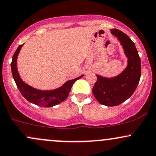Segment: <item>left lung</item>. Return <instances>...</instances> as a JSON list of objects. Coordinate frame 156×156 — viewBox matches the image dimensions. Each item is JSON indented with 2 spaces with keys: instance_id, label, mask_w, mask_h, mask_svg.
<instances>
[{
  "instance_id": "obj_1",
  "label": "left lung",
  "mask_w": 156,
  "mask_h": 156,
  "mask_svg": "<svg viewBox=\"0 0 156 156\" xmlns=\"http://www.w3.org/2000/svg\"><path fill=\"white\" fill-rule=\"evenodd\" d=\"M117 37L128 58V64L117 76L107 77L97 76L92 92L97 101L107 106H116L131 97L141 78V60L135 44L128 35L118 29H111Z\"/></svg>"
}]
</instances>
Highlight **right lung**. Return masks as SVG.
Returning <instances> with one entry per match:
<instances>
[{
	"instance_id": "right-lung-1",
	"label": "right lung",
	"mask_w": 156,
	"mask_h": 156,
	"mask_svg": "<svg viewBox=\"0 0 156 156\" xmlns=\"http://www.w3.org/2000/svg\"><path fill=\"white\" fill-rule=\"evenodd\" d=\"M23 45V44L20 45L16 50L15 54L12 57V62L11 64L12 76H13L16 84H17V88L22 94V95L27 101L33 104L42 107H48V108L59 104L65 101L69 95L73 83L76 81V80L80 79L81 77H83V75H81L78 78H74L73 80H67L63 85L55 89L41 90V89L34 88L23 81L20 76L18 70H17V57H18V54Z\"/></svg>"
}]
</instances>
